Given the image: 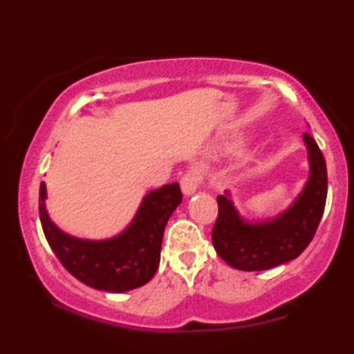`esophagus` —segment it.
Segmentation results:
<instances>
[{
    "mask_svg": "<svg viewBox=\"0 0 354 354\" xmlns=\"http://www.w3.org/2000/svg\"><path fill=\"white\" fill-rule=\"evenodd\" d=\"M201 181H203V176H201L200 169L193 168V169H189V171H186L185 174H183V178H181V189H183V193H185L186 196H191V194H193L194 191L200 188Z\"/></svg>",
    "mask_w": 354,
    "mask_h": 354,
    "instance_id": "esophagus-1",
    "label": "esophagus"
}]
</instances>
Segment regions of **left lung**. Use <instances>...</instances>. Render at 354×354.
<instances>
[{
  "mask_svg": "<svg viewBox=\"0 0 354 354\" xmlns=\"http://www.w3.org/2000/svg\"><path fill=\"white\" fill-rule=\"evenodd\" d=\"M310 178L286 211L266 221H245L230 194L218 196V218L213 246L230 266L241 271H263L298 258L306 250L321 221L326 203V163L316 141L304 133Z\"/></svg>",
  "mask_w": 354,
  "mask_h": 354,
  "instance_id": "1",
  "label": "left lung"
}]
</instances>
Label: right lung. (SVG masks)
I'll return each instance as SVG.
<instances>
[{
	"instance_id": "add662e5",
	"label": "right lung",
	"mask_w": 354,
	"mask_h": 354,
	"mask_svg": "<svg viewBox=\"0 0 354 354\" xmlns=\"http://www.w3.org/2000/svg\"><path fill=\"white\" fill-rule=\"evenodd\" d=\"M46 185L39 186V218L56 258L70 273L95 290L124 293L143 286L160 266L165 226L183 200L178 183L149 191L136 216L115 238L80 239L63 233L48 216Z\"/></svg>"
}]
</instances>
